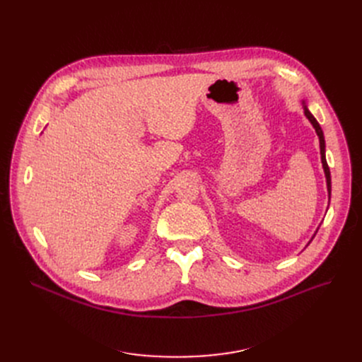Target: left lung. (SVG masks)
Instances as JSON below:
<instances>
[{"label": "left lung", "mask_w": 362, "mask_h": 362, "mask_svg": "<svg viewBox=\"0 0 362 362\" xmlns=\"http://www.w3.org/2000/svg\"><path fill=\"white\" fill-rule=\"evenodd\" d=\"M302 107H303V112H305L307 119L311 122L313 127L315 129V133H317L318 141H320V154H321V163H322V168H325V175H326V183H327V192H329V199H330V197H332V177H330V168H329V165H327V160H326V141H325V135H322V130H321V127H320L318 122L315 120V117H314L313 114H311V111L308 110V107H307L305 101H302ZM317 230H318V229H317ZM315 233H317V232H315ZM315 233H314V236H315ZM314 236L311 238V240L314 239ZM311 240L308 242V245L311 243Z\"/></svg>", "instance_id": "left-lung-1"}]
</instances>
